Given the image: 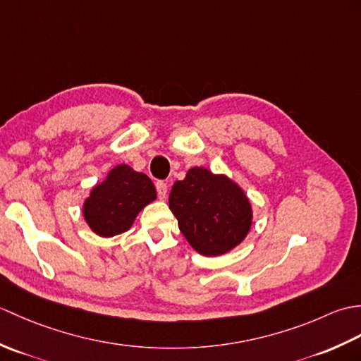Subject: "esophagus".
<instances>
[{
	"instance_id": "esophagus-1",
	"label": "esophagus",
	"mask_w": 361,
	"mask_h": 361,
	"mask_svg": "<svg viewBox=\"0 0 361 361\" xmlns=\"http://www.w3.org/2000/svg\"><path fill=\"white\" fill-rule=\"evenodd\" d=\"M157 192H158V197L163 200V198H166L167 195V185L164 181H157Z\"/></svg>"
}]
</instances>
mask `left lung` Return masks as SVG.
<instances>
[{
    "mask_svg": "<svg viewBox=\"0 0 361 361\" xmlns=\"http://www.w3.org/2000/svg\"><path fill=\"white\" fill-rule=\"evenodd\" d=\"M169 208L178 228L197 252L221 256L239 245L252 224V211L242 188L226 175L192 167L175 181Z\"/></svg>",
    "mask_w": 361,
    "mask_h": 361,
    "instance_id": "1",
    "label": "left lung"
}]
</instances>
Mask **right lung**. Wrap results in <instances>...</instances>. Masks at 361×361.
<instances>
[{"label": "right lung", "mask_w": 361, "mask_h": 361, "mask_svg": "<svg viewBox=\"0 0 361 361\" xmlns=\"http://www.w3.org/2000/svg\"><path fill=\"white\" fill-rule=\"evenodd\" d=\"M155 198L157 190L147 175L119 164L91 189L82 212L97 235L113 237L130 229L140 211Z\"/></svg>", "instance_id": "obj_1"}]
</instances>
